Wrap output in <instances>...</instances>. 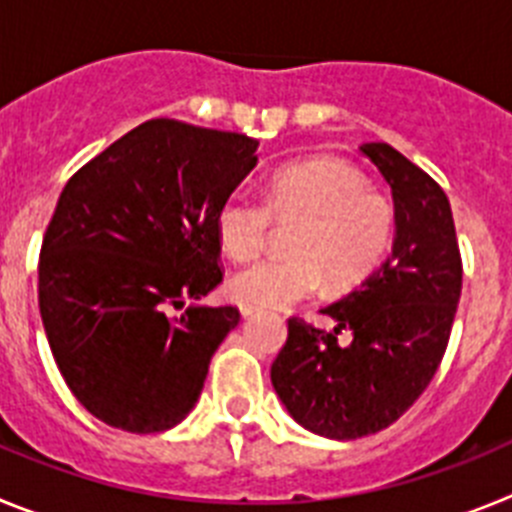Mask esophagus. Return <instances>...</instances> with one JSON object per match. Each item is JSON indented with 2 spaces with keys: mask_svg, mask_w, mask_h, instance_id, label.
I'll use <instances>...</instances> for the list:
<instances>
[{
  "mask_svg": "<svg viewBox=\"0 0 512 512\" xmlns=\"http://www.w3.org/2000/svg\"><path fill=\"white\" fill-rule=\"evenodd\" d=\"M256 312H259V307L241 305V315H243V318H251V315H256Z\"/></svg>",
  "mask_w": 512,
  "mask_h": 512,
  "instance_id": "obj_1",
  "label": "esophagus"
}]
</instances>
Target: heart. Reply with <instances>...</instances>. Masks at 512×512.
Returning a JSON list of instances; mask_svg holds the SVG:
<instances>
[{
    "mask_svg": "<svg viewBox=\"0 0 512 512\" xmlns=\"http://www.w3.org/2000/svg\"><path fill=\"white\" fill-rule=\"evenodd\" d=\"M271 220L297 223L287 259H266L238 271L228 292L241 305L289 307L310 300L323 284L354 287L382 261L395 230V210L366 189L361 171L341 158H307L269 179L264 202L246 192L225 197L215 217L217 241L233 261L256 259Z\"/></svg>",
    "mask_w": 512,
    "mask_h": 512,
    "instance_id": "heart-1",
    "label": "heart"
}]
</instances>
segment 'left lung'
<instances>
[{"label":"left lung","instance_id":"obj_1","mask_svg":"<svg viewBox=\"0 0 512 512\" xmlns=\"http://www.w3.org/2000/svg\"><path fill=\"white\" fill-rule=\"evenodd\" d=\"M395 200L390 259L351 295L325 307L336 328L289 318L271 384L307 431L361 438L395 423L438 372L461 297V253L449 197L387 143H364ZM351 329L348 344L337 341Z\"/></svg>","mask_w":512,"mask_h":512}]
</instances>
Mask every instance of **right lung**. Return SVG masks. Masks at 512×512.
I'll return each mask as SVG.
<instances>
[{
    "label": "right lung",
    "mask_w": 512,
    "mask_h": 512,
    "mask_svg": "<svg viewBox=\"0 0 512 512\" xmlns=\"http://www.w3.org/2000/svg\"><path fill=\"white\" fill-rule=\"evenodd\" d=\"M259 140L156 117L71 176L38 261V305L76 400L128 433L169 431L200 397L238 307H187L223 282L215 217Z\"/></svg>",
    "instance_id": "1"
}]
</instances>
